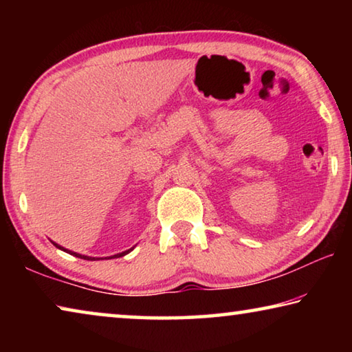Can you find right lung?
<instances>
[{
    "instance_id": "right-lung-1",
    "label": "right lung",
    "mask_w": 352,
    "mask_h": 352,
    "mask_svg": "<svg viewBox=\"0 0 352 352\" xmlns=\"http://www.w3.org/2000/svg\"><path fill=\"white\" fill-rule=\"evenodd\" d=\"M54 245L57 247V248H60V250H63V252H67V253H69V254H73V256H76V258H82V259H87V261H96L94 258H90V256H82V254H77V253H74V252H68V250H65V248H62L60 245H57V243H54ZM132 250V248H130ZM130 250H127V252H122V253H119V254H115V256H111V258H121V256H124V254H127V253H130Z\"/></svg>"
}]
</instances>
